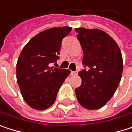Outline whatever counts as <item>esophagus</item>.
Instances as JSON below:
<instances>
[{"mask_svg": "<svg viewBox=\"0 0 132 132\" xmlns=\"http://www.w3.org/2000/svg\"><path fill=\"white\" fill-rule=\"evenodd\" d=\"M77 71H71V75L75 76V75H77Z\"/></svg>", "mask_w": 132, "mask_h": 132, "instance_id": "obj_1", "label": "esophagus"}]
</instances>
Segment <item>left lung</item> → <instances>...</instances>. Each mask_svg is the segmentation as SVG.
Listing matches in <instances>:
<instances>
[{"label": "left lung", "mask_w": 132, "mask_h": 132, "mask_svg": "<svg viewBox=\"0 0 132 132\" xmlns=\"http://www.w3.org/2000/svg\"><path fill=\"white\" fill-rule=\"evenodd\" d=\"M75 32L84 52L83 64L89 68L78 73L82 83L75 89L76 96L83 107L98 109L112 98L121 80L122 52L116 41L103 30L80 27Z\"/></svg>", "instance_id": "left-lung-1"}]
</instances>
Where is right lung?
Instances as JSON below:
<instances>
[{"label":"right lung","mask_w":132,"mask_h":132,"mask_svg":"<svg viewBox=\"0 0 132 132\" xmlns=\"http://www.w3.org/2000/svg\"><path fill=\"white\" fill-rule=\"evenodd\" d=\"M72 28L54 27L36 35L23 48L16 64V79L26 103L44 110L55 101L58 90L71 73L50 67L57 62L62 39Z\"/></svg>","instance_id":"add662e5"}]
</instances>
